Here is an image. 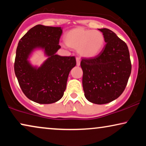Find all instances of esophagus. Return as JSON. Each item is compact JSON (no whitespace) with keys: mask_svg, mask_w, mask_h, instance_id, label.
I'll list each match as a JSON object with an SVG mask.
<instances>
[{"mask_svg":"<svg viewBox=\"0 0 146 146\" xmlns=\"http://www.w3.org/2000/svg\"><path fill=\"white\" fill-rule=\"evenodd\" d=\"M76 65L78 66H79L80 65V60L78 58H76Z\"/></svg>","mask_w":146,"mask_h":146,"instance_id":"esophagus-1","label":"esophagus"}]
</instances>
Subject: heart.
I'll return each instance as SVG.
<instances>
[{"label":"heart","instance_id":"b5f03b06","mask_svg":"<svg viewBox=\"0 0 146 146\" xmlns=\"http://www.w3.org/2000/svg\"><path fill=\"white\" fill-rule=\"evenodd\" d=\"M64 41L68 46L77 50L82 57L91 58L100 52L104 46L105 38L100 31L77 27L65 34Z\"/></svg>","mask_w":146,"mask_h":146}]
</instances>
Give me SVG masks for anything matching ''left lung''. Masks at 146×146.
I'll use <instances>...</instances> for the list:
<instances>
[{
	"mask_svg": "<svg viewBox=\"0 0 146 146\" xmlns=\"http://www.w3.org/2000/svg\"><path fill=\"white\" fill-rule=\"evenodd\" d=\"M103 33L106 45L92 58L82 59V86L88 100L104 104L117 99L126 86L131 70L126 44L108 29H98Z\"/></svg>",
	"mask_w": 146,
	"mask_h": 146,
	"instance_id": "8db88e82",
	"label": "left lung"
}]
</instances>
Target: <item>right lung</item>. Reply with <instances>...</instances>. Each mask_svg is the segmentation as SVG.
<instances>
[{"mask_svg": "<svg viewBox=\"0 0 146 146\" xmlns=\"http://www.w3.org/2000/svg\"><path fill=\"white\" fill-rule=\"evenodd\" d=\"M62 28L36 25L20 40L16 52L15 72L26 96L35 102L47 104L60 100L66 88L69 73L76 64L74 56L56 54ZM41 49L47 57L40 66L29 58Z\"/></svg>", "mask_w": 146, "mask_h": 146, "instance_id": "right-lung-1", "label": "right lung"}]
</instances>
